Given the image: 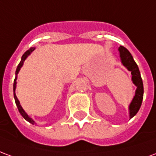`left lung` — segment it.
Returning a JSON list of instances; mask_svg holds the SVG:
<instances>
[{
	"instance_id": "left-lung-1",
	"label": "left lung",
	"mask_w": 156,
	"mask_h": 156,
	"mask_svg": "<svg viewBox=\"0 0 156 156\" xmlns=\"http://www.w3.org/2000/svg\"><path fill=\"white\" fill-rule=\"evenodd\" d=\"M119 51L120 53L122 63L128 68L129 71H131L132 81L137 87V89L135 91V95H134V98H133V100L129 105V117L131 119L137 114V112L139 111V109L140 108L141 104H142L143 96H144L143 82H142V78H141L139 68H138L136 62H134L132 55L130 54V52L123 46H120L119 48Z\"/></svg>"
}]
</instances>
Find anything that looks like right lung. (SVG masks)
Masks as SVG:
<instances>
[{
  "label": "right lung",
  "instance_id": "add662e5",
  "mask_svg": "<svg viewBox=\"0 0 156 156\" xmlns=\"http://www.w3.org/2000/svg\"><path fill=\"white\" fill-rule=\"evenodd\" d=\"M34 49H35L34 48H31L30 49H29V50H27V51H26L24 54L22 55V60H21L20 63H19L18 66H17V68H16V74H17V73H18V72L20 71V69H21V68H22V66L23 65V62H24V61H25V59L27 58V56H28V55H30V53H31L32 51H34ZM16 78H15V80H14V83H13V91H14V98H15L16 105V106H17V108H18V110H19V112H20V114L22 115V117L24 118L26 120H27L28 122H30V123H32V124H35V122L32 120V119L29 117L28 115L26 114L25 111L23 110V108H22V106L20 105V102H19V100L17 99V98H16V96L15 89H16Z\"/></svg>",
  "mask_w": 156,
  "mask_h": 156
}]
</instances>
